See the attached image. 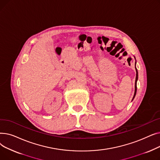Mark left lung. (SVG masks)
I'll return each instance as SVG.
<instances>
[{
	"mask_svg": "<svg viewBox=\"0 0 160 160\" xmlns=\"http://www.w3.org/2000/svg\"><path fill=\"white\" fill-rule=\"evenodd\" d=\"M136 82H135V93H134V95H133L132 100L134 98V97H135V96L136 95V91H137V81L138 79V72L136 67Z\"/></svg>",
	"mask_w": 160,
	"mask_h": 160,
	"instance_id": "1",
	"label": "left lung"
}]
</instances>
